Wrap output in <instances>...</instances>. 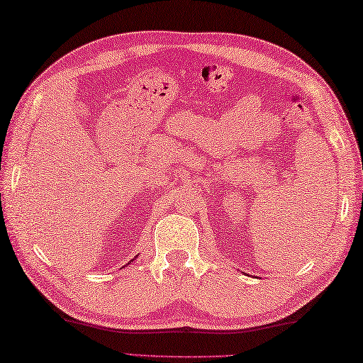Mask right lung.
I'll return each mask as SVG.
<instances>
[{
	"label": "right lung",
	"mask_w": 363,
	"mask_h": 363,
	"mask_svg": "<svg viewBox=\"0 0 363 363\" xmlns=\"http://www.w3.org/2000/svg\"><path fill=\"white\" fill-rule=\"evenodd\" d=\"M135 259H136V257H135ZM135 259H133V260H135ZM133 260H130V262H133Z\"/></svg>",
	"instance_id": "add662e5"
}]
</instances>
